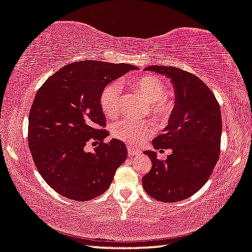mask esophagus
<instances>
[{"label":"esophagus","mask_w":252,"mask_h":252,"mask_svg":"<svg viewBox=\"0 0 252 252\" xmlns=\"http://www.w3.org/2000/svg\"><path fill=\"white\" fill-rule=\"evenodd\" d=\"M138 154H139V150L134 149L132 147H127V155L131 156V157H132V156H137Z\"/></svg>","instance_id":"esophagus-1"}]
</instances>
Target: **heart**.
Here are the masks:
<instances>
[{
  "label": "heart",
  "mask_w": 252,
  "mask_h": 252,
  "mask_svg": "<svg viewBox=\"0 0 252 252\" xmlns=\"http://www.w3.org/2000/svg\"><path fill=\"white\" fill-rule=\"evenodd\" d=\"M131 90L145 96L149 113L157 121H166L174 113L176 102L166 93V84L155 75L143 74L127 81ZM122 101V87L113 82L104 87L99 95V106L107 118H114L119 113ZM154 132V126L149 120L122 119L111 125V134L131 146H138Z\"/></svg>",
  "instance_id": "obj_1"
}]
</instances>
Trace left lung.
I'll use <instances>...</instances> for the list:
<instances>
[{
	"label": "left lung",
	"mask_w": 252,
	"mask_h": 252,
	"mask_svg": "<svg viewBox=\"0 0 252 252\" xmlns=\"http://www.w3.org/2000/svg\"><path fill=\"white\" fill-rule=\"evenodd\" d=\"M174 84L176 107L165 132L154 139L157 150L173 154L160 160L154 151H145L153 162L142 177L143 189L155 199L175 203L196 193L213 173L221 150L222 118L213 92L197 76L170 66H149Z\"/></svg>",
	"instance_id": "left-lung-1"
}]
</instances>
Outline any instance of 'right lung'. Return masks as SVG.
<instances>
[{
	"mask_svg": "<svg viewBox=\"0 0 252 252\" xmlns=\"http://www.w3.org/2000/svg\"><path fill=\"white\" fill-rule=\"evenodd\" d=\"M134 69L130 63L75 62L50 76L35 94L28 145L39 174L63 197L99 196L126 160L125 143L104 141L109 133L98 99L107 84ZM87 143L95 146L93 153L86 151Z\"/></svg>",
	"mask_w": 252,
	"mask_h": 252,
	"instance_id": "add662e5",
	"label": "right lung"
}]
</instances>
